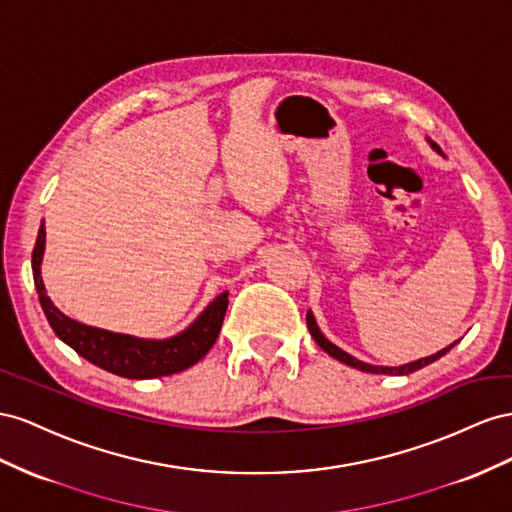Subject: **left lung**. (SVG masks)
Returning a JSON list of instances; mask_svg holds the SVG:
<instances>
[{
  "label": "left lung",
  "mask_w": 512,
  "mask_h": 512,
  "mask_svg": "<svg viewBox=\"0 0 512 512\" xmlns=\"http://www.w3.org/2000/svg\"><path fill=\"white\" fill-rule=\"evenodd\" d=\"M427 141H429V145H431V148H433L437 154L444 156L440 145L433 143L431 139H427ZM306 326H309V332H311V337L315 339V343H317L321 349H324V352H326L328 356L337 358L339 362L347 364V367L364 371V373H375V375H410V373H414V371H418V369H422V367H427V364H431V362H435V360H440L444 354H448L450 349L459 343V341H455V343H450L448 347L440 349V352H437V354H431V356H427V358H418V360H412V362H407V364H399V367H377V364H369V362H362V360L354 358L352 354L343 352L341 347H337L332 341H328V339L324 337V332L319 330L313 311H306Z\"/></svg>",
  "instance_id": "obj_1"
}]
</instances>
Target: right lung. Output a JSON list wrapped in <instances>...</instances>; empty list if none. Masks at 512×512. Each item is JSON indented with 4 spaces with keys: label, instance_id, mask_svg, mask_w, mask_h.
Segmentation results:
<instances>
[{
    "label": "right lung",
    "instance_id": "1",
    "mask_svg": "<svg viewBox=\"0 0 512 512\" xmlns=\"http://www.w3.org/2000/svg\"><path fill=\"white\" fill-rule=\"evenodd\" d=\"M45 242L47 231L45 221H42L32 253L34 285L40 306L57 337L75 349L87 362L126 379H154L193 367L216 343L227 313L229 291L218 294L191 326L173 334L169 339H139L133 337V334L102 330L81 324L77 319H70L51 302L45 283H42L40 266L42 255H45Z\"/></svg>",
    "mask_w": 512,
    "mask_h": 512
}]
</instances>
